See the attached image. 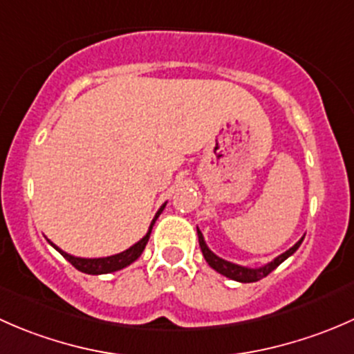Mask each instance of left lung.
Instances as JSON below:
<instances>
[{
	"mask_svg": "<svg viewBox=\"0 0 354 354\" xmlns=\"http://www.w3.org/2000/svg\"><path fill=\"white\" fill-rule=\"evenodd\" d=\"M197 234H198V243H200V250H202L203 253V259L207 260V263H209L210 267H212L214 270H217L219 274H223V276L230 277V279L233 281H238V283H255V281H260L262 277L269 276L270 272H272L276 267H279L281 263L284 262V260L288 259V257H291L292 253L296 252V250L299 248V245H301L303 241V236L301 240L298 241L296 245H292L291 248L288 250V252L281 253L279 257H276V259L272 260V262L266 263V266L262 267H257V269H250V267H243V266H238V263H233V262H227V260L221 259V257H217L216 253L210 252L209 246H207L205 240H203V234L200 233V230L197 227Z\"/></svg>",
	"mask_w": 354,
	"mask_h": 354,
	"instance_id": "1",
	"label": "left lung"
}]
</instances>
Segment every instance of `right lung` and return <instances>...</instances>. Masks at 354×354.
Segmentation results:
<instances>
[{"mask_svg":"<svg viewBox=\"0 0 354 354\" xmlns=\"http://www.w3.org/2000/svg\"><path fill=\"white\" fill-rule=\"evenodd\" d=\"M164 207H166V203H164L162 207H160L159 210H157L156 217L152 219L151 223V227H149L147 234H145L144 238H142L140 241H137L133 246H130L128 250H124V252L121 253H116V255H111V257H102V259H82V257H73L70 255V253L63 252L62 248H58L55 243H51L55 246L56 250H58L59 253H62L63 257L68 260V262L71 263V266L75 267L77 270H80V272H85V274H92V276H99V274H111V272H116V270H121L124 269L127 266H130V263H133L135 260L138 259V257L142 255V252H144L145 245H147L149 238H151V231H152V226L156 224L157 217L160 216V212L164 210Z\"/></svg>","mask_w":354,"mask_h":354,"instance_id":"right-lung-1","label":"right lung"}]
</instances>
